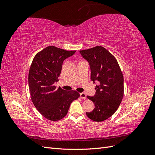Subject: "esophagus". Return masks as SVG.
<instances>
[{
	"label": "esophagus",
	"mask_w": 155,
	"mask_h": 155,
	"mask_svg": "<svg viewBox=\"0 0 155 155\" xmlns=\"http://www.w3.org/2000/svg\"><path fill=\"white\" fill-rule=\"evenodd\" d=\"M79 94H80V97L81 98L82 100H85V98H86V96H87V95H86V94H85V93H84V92H81V93Z\"/></svg>",
	"instance_id": "1"
}]
</instances>
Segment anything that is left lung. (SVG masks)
<instances>
[{
	"mask_svg": "<svg viewBox=\"0 0 155 155\" xmlns=\"http://www.w3.org/2000/svg\"><path fill=\"white\" fill-rule=\"evenodd\" d=\"M91 68V79L96 86L95 95L87 96L95 108L86 112L95 121H104L114 114L124 97V76L116 58L100 46L79 51Z\"/></svg>",
	"mask_w": 155,
	"mask_h": 155,
	"instance_id": "left-lung-1",
	"label": "left lung"
}]
</instances>
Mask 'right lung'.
Listing matches in <instances>:
<instances>
[{"instance_id": "obj_1", "label": "right lung", "mask_w": 155, "mask_h": 155, "mask_svg": "<svg viewBox=\"0 0 155 155\" xmlns=\"http://www.w3.org/2000/svg\"><path fill=\"white\" fill-rule=\"evenodd\" d=\"M75 52L50 46L37 53L32 61L28 74L31 101L37 110L49 120L64 118L71 103L79 97L76 91H67L55 86L63 61Z\"/></svg>"}]
</instances>
